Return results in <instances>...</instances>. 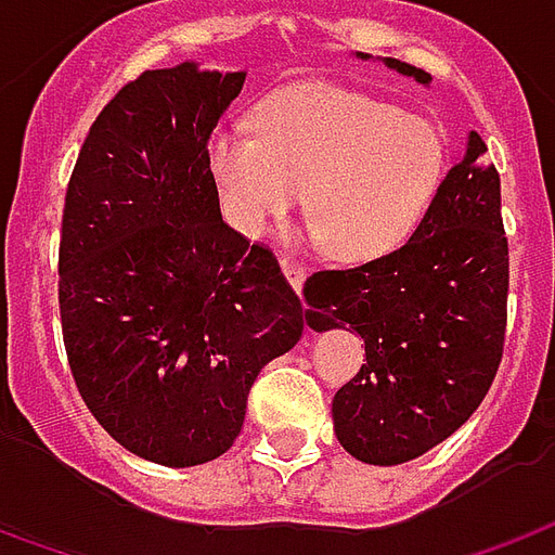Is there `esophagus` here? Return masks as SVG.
Wrapping results in <instances>:
<instances>
[{
  "instance_id": "1",
  "label": "esophagus",
  "mask_w": 555,
  "mask_h": 555,
  "mask_svg": "<svg viewBox=\"0 0 555 555\" xmlns=\"http://www.w3.org/2000/svg\"><path fill=\"white\" fill-rule=\"evenodd\" d=\"M282 273H285V279L291 282V288L300 294V288H304V282H306V264H304V261H294V258H282Z\"/></svg>"
}]
</instances>
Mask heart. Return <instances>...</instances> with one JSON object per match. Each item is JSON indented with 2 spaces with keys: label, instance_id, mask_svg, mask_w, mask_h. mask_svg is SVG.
I'll return each instance as SVG.
<instances>
[{
  "label": "heart",
  "instance_id": "1",
  "mask_svg": "<svg viewBox=\"0 0 555 555\" xmlns=\"http://www.w3.org/2000/svg\"><path fill=\"white\" fill-rule=\"evenodd\" d=\"M441 131L397 104L327 83L267 99L255 131L212 134L210 168L231 224L261 237L304 189L309 234L363 264L412 237L444 180Z\"/></svg>",
  "mask_w": 555,
  "mask_h": 555
}]
</instances>
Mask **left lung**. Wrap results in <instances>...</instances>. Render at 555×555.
<instances>
[{
    "instance_id": "8db88e82",
    "label": "left lung",
    "mask_w": 555,
    "mask_h": 555,
    "mask_svg": "<svg viewBox=\"0 0 555 555\" xmlns=\"http://www.w3.org/2000/svg\"><path fill=\"white\" fill-rule=\"evenodd\" d=\"M385 65L433 80L409 62ZM304 297L312 331L348 324L366 345V363L333 397V429L351 456L409 463L466 424L499 372L507 324L502 185L478 131L405 246L318 270Z\"/></svg>"
}]
</instances>
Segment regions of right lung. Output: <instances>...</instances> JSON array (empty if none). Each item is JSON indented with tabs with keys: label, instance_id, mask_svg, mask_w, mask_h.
Listing matches in <instances>:
<instances>
[{
	"label": "right lung",
	"instance_id": "right-lung-1",
	"mask_svg": "<svg viewBox=\"0 0 555 555\" xmlns=\"http://www.w3.org/2000/svg\"><path fill=\"white\" fill-rule=\"evenodd\" d=\"M246 72H143L95 116L68 180L62 339L92 417L170 468L222 456L258 372L304 336L273 251L222 219L210 141Z\"/></svg>",
	"mask_w": 555,
	"mask_h": 555
}]
</instances>
